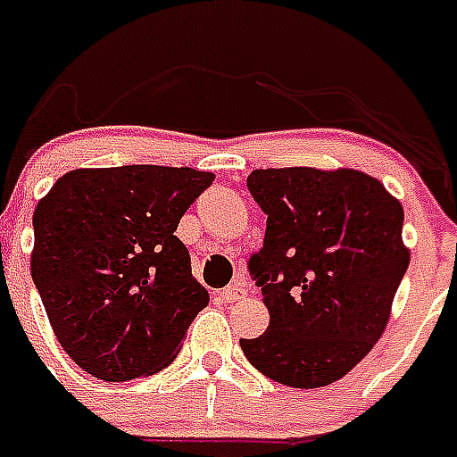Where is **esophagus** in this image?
Listing matches in <instances>:
<instances>
[{
	"label": "esophagus",
	"instance_id": "obj_1",
	"mask_svg": "<svg viewBox=\"0 0 457 457\" xmlns=\"http://www.w3.org/2000/svg\"><path fill=\"white\" fill-rule=\"evenodd\" d=\"M247 297V286L245 283H240V280H236L233 286L226 287L224 292H221V299L224 302H240V299Z\"/></svg>",
	"mask_w": 457,
	"mask_h": 457
}]
</instances>
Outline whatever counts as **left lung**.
Here are the masks:
<instances>
[{
    "label": "left lung",
    "instance_id": "obj_1",
    "mask_svg": "<svg viewBox=\"0 0 457 457\" xmlns=\"http://www.w3.org/2000/svg\"><path fill=\"white\" fill-rule=\"evenodd\" d=\"M252 198L266 214L250 273L269 328L240 339L266 378L316 389L345 378L375 346L411 262L403 207L366 171L337 167L254 170Z\"/></svg>",
    "mask_w": 457,
    "mask_h": 457
}]
</instances>
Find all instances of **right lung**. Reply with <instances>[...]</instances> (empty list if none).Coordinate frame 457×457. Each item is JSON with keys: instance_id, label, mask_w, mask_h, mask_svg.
<instances>
[{"instance_id": "add662e5", "label": "right lung", "mask_w": 457, "mask_h": 457, "mask_svg": "<svg viewBox=\"0 0 457 457\" xmlns=\"http://www.w3.org/2000/svg\"><path fill=\"white\" fill-rule=\"evenodd\" d=\"M212 181V171L191 167H84L39 200L32 280L82 370L125 382L177 359L210 295L174 231Z\"/></svg>"}]
</instances>
